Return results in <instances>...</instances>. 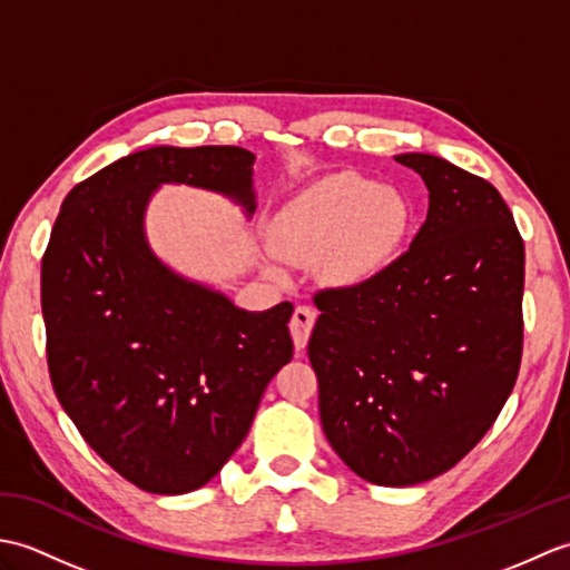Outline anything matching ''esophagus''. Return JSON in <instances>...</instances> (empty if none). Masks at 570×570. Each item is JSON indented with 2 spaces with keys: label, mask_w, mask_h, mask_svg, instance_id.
<instances>
[{
  "label": "esophagus",
  "mask_w": 570,
  "mask_h": 570,
  "mask_svg": "<svg viewBox=\"0 0 570 570\" xmlns=\"http://www.w3.org/2000/svg\"><path fill=\"white\" fill-rule=\"evenodd\" d=\"M313 323H316V311H313L311 306H296L294 316H292V325H288V328H292L296 350L306 347L311 331H313Z\"/></svg>",
  "instance_id": "34e87169"
}]
</instances>
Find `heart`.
<instances>
[{
	"instance_id": "obj_1",
	"label": "heart",
	"mask_w": 570,
	"mask_h": 570,
	"mask_svg": "<svg viewBox=\"0 0 570 570\" xmlns=\"http://www.w3.org/2000/svg\"><path fill=\"white\" fill-rule=\"evenodd\" d=\"M406 203L357 174L318 180L276 215L272 242L294 262L323 257L328 282L362 284L382 274L402 247Z\"/></svg>"
}]
</instances>
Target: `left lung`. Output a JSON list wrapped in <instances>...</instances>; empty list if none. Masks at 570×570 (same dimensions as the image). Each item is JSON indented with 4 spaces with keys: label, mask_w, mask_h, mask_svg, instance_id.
<instances>
[{
    "label": "left lung",
    "mask_w": 570,
    "mask_h": 570,
    "mask_svg": "<svg viewBox=\"0 0 570 570\" xmlns=\"http://www.w3.org/2000/svg\"><path fill=\"white\" fill-rule=\"evenodd\" d=\"M411 247L370 282L321 288L308 341L325 439L362 480L426 482L480 443L524 347V239L500 190L433 154Z\"/></svg>",
    "instance_id": "8db88e82"
}]
</instances>
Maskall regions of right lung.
<instances>
[{"instance_id":"1","label":"right lung","mask_w":570,"mask_h":570,"mask_svg":"<svg viewBox=\"0 0 570 570\" xmlns=\"http://www.w3.org/2000/svg\"><path fill=\"white\" fill-rule=\"evenodd\" d=\"M252 164L239 147L129 154L68 193L43 252L53 392L85 443L139 490L184 494L215 478L294 357L288 301L242 311L168 272L144 239L161 184L225 193L254 213Z\"/></svg>"}]
</instances>
